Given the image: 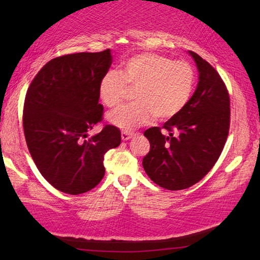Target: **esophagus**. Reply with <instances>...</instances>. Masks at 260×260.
Here are the masks:
<instances>
[{"label":"esophagus","mask_w":260,"mask_h":260,"mask_svg":"<svg viewBox=\"0 0 260 260\" xmlns=\"http://www.w3.org/2000/svg\"><path fill=\"white\" fill-rule=\"evenodd\" d=\"M133 136H134V133H132V132H127V131L121 132V139L124 141L129 140V139L133 138Z\"/></svg>","instance_id":"esophagus-1"}]
</instances>
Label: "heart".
Instances as JSON below:
<instances>
[{
  "mask_svg": "<svg viewBox=\"0 0 260 260\" xmlns=\"http://www.w3.org/2000/svg\"><path fill=\"white\" fill-rule=\"evenodd\" d=\"M195 80V69L189 61L141 52L127 58L119 73H105L99 91L108 108H117L125 101L128 89H135L134 104L108 116L113 126L128 132L149 124L155 116L159 120L177 116L190 99Z\"/></svg>",
  "mask_w": 260,
  "mask_h": 260,
  "instance_id": "1",
  "label": "heart"
}]
</instances>
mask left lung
<instances>
[{
    "label": "left lung",
    "instance_id": "8db88e82",
    "mask_svg": "<svg viewBox=\"0 0 260 260\" xmlns=\"http://www.w3.org/2000/svg\"><path fill=\"white\" fill-rule=\"evenodd\" d=\"M189 54L200 72L195 93L177 116L144 132L150 150L143 169L167 190H181L203 179L221 155L230 132L231 101L225 82L212 65L196 52Z\"/></svg>",
    "mask_w": 260,
    "mask_h": 260
}]
</instances>
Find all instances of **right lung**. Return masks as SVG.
<instances>
[{"mask_svg":"<svg viewBox=\"0 0 260 260\" xmlns=\"http://www.w3.org/2000/svg\"><path fill=\"white\" fill-rule=\"evenodd\" d=\"M112 63L110 49L56 57L30 82L23 127L30 156L52 187L70 195L91 190L103 179L105 152L120 144L119 128L104 125L100 81Z\"/></svg>","mask_w":260,"mask_h":260,"instance_id":"1","label":"right lung"}]
</instances>
